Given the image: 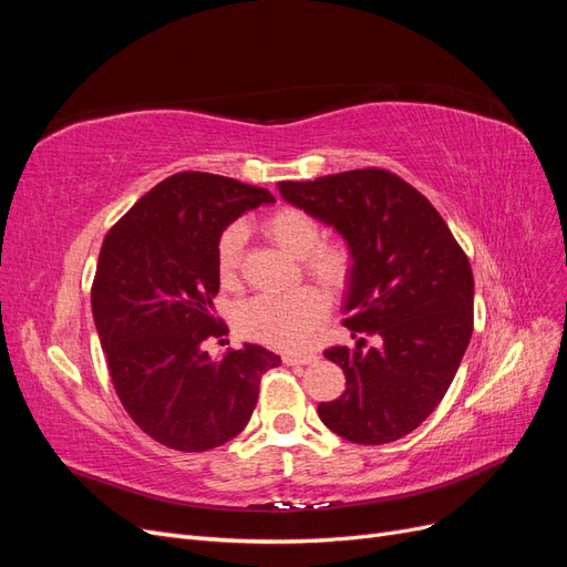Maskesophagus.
I'll use <instances>...</instances> for the list:
<instances>
[{
	"label": "esophagus",
	"instance_id": "1",
	"mask_svg": "<svg viewBox=\"0 0 567 567\" xmlns=\"http://www.w3.org/2000/svg\"><path fill=\"white\" fill-rule=\"evenodd\" d=\"M317 362V352H302V354H284V364L288 367H305Z\"/></svg>",
	"mask_w": 567,
	"mask_h": 567
}]
</instances>
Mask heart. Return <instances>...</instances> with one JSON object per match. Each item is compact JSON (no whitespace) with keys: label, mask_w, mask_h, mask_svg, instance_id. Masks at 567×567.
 Listing matches in <instances>:
<instances>
[{"label":"heart","mask_w":567,"mask_h":567,"mask_svg":"<svg viewBox=\"0 0 567 567\" xmlns=\"http://www.w3.org/2000/svg\"><path fill=\"white\" fill-rule=\"evenodd\" d=\"M262 231L288 255L300 260L302 271L333 293L346 290L354 277V250L346 238H321V225L296 205H284L262 219ZM246 231L231 225L217 241V274L221 286L234 288L241 279V248ZM329 315V298L317 286H300L288 296H257L236 315L238 331L277 350L305 346Z\"/></svg>","instance_id":"obj_1"}]
</instances>
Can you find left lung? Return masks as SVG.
Returning <instances> with one entry per match:
<instances>
[{
  "label": "left lung",
  "mask_w": 567,
  "mask_h": 567,
  "mask_svg": "<svg viewBox=\"0 0 567 567\" xmlns=\"http://www.w3.org/2000/svg\"><path fill=\"white\" fill-rule=\"evenodd\" d=\"M279 192L333 225L357 257L342 323L359 342L323 350L346 371V392L321 402L319 419L354 444L409 435L442 402L471 342L466 252L433 203L383 167L279 182ZM367 334L382 346L367 349Z\"/></svg>",
  "instance_id": "left-lung-1"
}]
</instances>
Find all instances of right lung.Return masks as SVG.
<instances>
[{
    "mask_svg": "<svg viewBox=\"0 0 567 567\" xmlns=\"http://www.w3.org/2000/svg\"><path fill=\"white\" fill-rule=\"evenodd\" d=\"M271 200L267 188L188 169L153 186L104 238L92 284L101 348L130 419L163 447L208 452L236 437L262 373L281 364L260 346L215 359L203 350L227 336L213 310L219 236Z\"/></svg>",
    "mask_w": 567,
    "mask_h": 567,
    "instance_id": "1",
    "label": "right lung"
}]
</instances>
